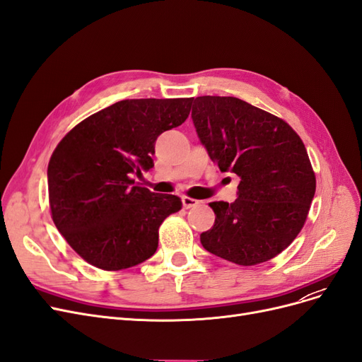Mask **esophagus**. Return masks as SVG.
<instances>
[{
	"label": "esophagus",
	"instance_id": "esophagus-1",
	"mask_svg": "<svg viewBox=\"0 0 362 362\" xmlns=\"http://www.w3.org/2000/svg\"><path fill=\"white\" fill-rule=\"evenodd\" d=\"M198 203H199V202H197V199L189 198V197H183V198H182L183 209H191V207H195Z\"/></svg>",
	"mask_w": 362,
	"mask_h": 362
}]
</instances>
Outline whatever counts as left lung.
<instances>
[{
  "instance_id": "1",
  "label": "left lung",
  "mask_w": 362,
  "mask_h": 362,
  "mask_svg": "<svg viewBox=\"0 0 362 362\" xmlns=\"http://www.w3.org/2000/svg\"><path fill=\"white\" fill-rule=\"evenodd\" d=\"M192 122L221 171L240 177L234 203L215 202V225L199 235L213 255L238 265L285 250L307 219L316 179L304 143L285 120L234 97H197Z\"/></svg>"
}]
</instances>
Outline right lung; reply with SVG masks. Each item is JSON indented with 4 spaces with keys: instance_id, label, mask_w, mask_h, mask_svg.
<instances>
[{
    "instance_id": "add662e5",
    "label": "right lung",
    "mask_w": 362,
    "mask_h": 362,
    "mask_svg": "<svg viewBox=\"0 0 362 362\" xmlns=\"http://www.w3.org/2000/svg\"><path fill=\"white\" fill-rule=\"evenodd\" d=\"M192 100L115 103L82 120L57 146L47 167L52 219L86 262L117 272L156 252L160 223L182 202L131 177L153 167L156 139L185 122Z\"/></svg>"
}]
</instances>
